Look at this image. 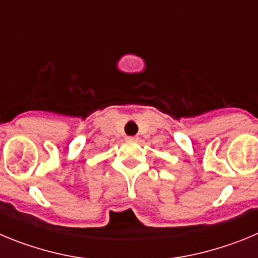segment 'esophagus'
<instances>
[{"instance_id":"esophagus-1","label":"esophagus","mask_w":258,"mask_h":258,"mask_svg":"<svg viewBox=\"0 0 258 258\" xmlns=\"http://www.w3.org/2000/svg\"><path fill=\"white\" fill-rule=\"evenodd\" d=\"M126 140L131 141V142H137V141H138V137H137V136H129V137H126Z\"/></svg>"}]
</instances>
